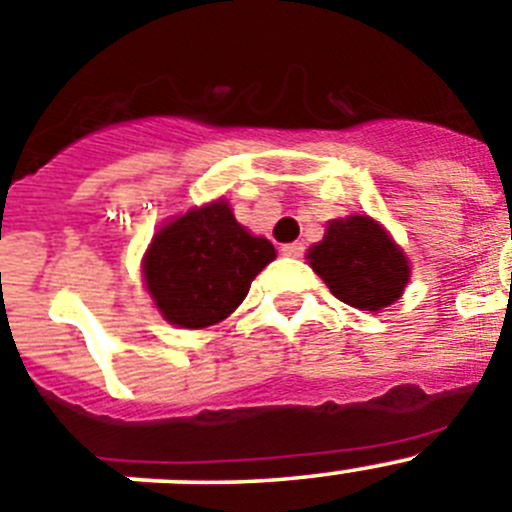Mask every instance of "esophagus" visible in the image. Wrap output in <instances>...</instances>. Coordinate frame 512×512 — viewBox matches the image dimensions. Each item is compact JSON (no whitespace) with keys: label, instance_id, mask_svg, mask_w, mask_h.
<instances>
[{"label":"esophagus","instance_id":"1","mask_svg":"<svg viewBox=\"0 0 512 512\" xmlns=\"http://www.w3.org/2000/svg\"><path fill=\"white\" fill-rule=\"evenodd\" d=\"M280 252H283L285 257H303L305 247L300 245V242H290V245H283V247H280Z\"/></svg>","mask_w":512,"mask_h":512}]
</instances>
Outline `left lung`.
Wrapping results in <instances>:
<instances>
[{"instance_id":"8db88e82","label":"left lung","mask_w":512,"mask_h":512,"mask_svg":"<svg viewBox=\"0 0 512 512\" xmlns=\"http://www.w3.org/2000/svg\"><path fill=\"white\" fill-rule=\"evenodd\" d=\"M308 260L341 303L361 310L386 308L409 283L407 257L371 217L328 224L326 237L310 247Z\"/></svg>"}]
</instances>
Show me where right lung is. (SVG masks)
<instances>
[{
	"mask_svg": "<svg viewBox=\"0 0 512 512\" xmlns=\"http://www.w3.org/2000/svg\"><path fill=\"white\" fill-rule=\"evenodd\" d=\"M272 260L275 247L252 237L227 202H214L159 229L143 260V278L166 321L207 328L245 300L257 272Z\"/></svg>",
	"mask_w": 512,
	"mask_h": 512,
	"instance_id": "1",
	"label": "right lung"
}]
</instances>
